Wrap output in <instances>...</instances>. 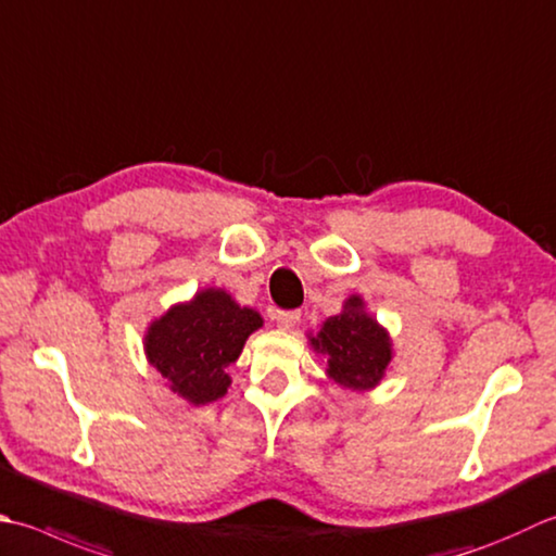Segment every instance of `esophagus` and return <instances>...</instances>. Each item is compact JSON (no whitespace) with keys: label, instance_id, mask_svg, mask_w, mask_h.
Returning <instances> with one entry per match:
<instances>
[{"label":"esophagus","instance_id":"esophagus-1","mask_svg":"<svg viewBox=\"0 0 556 556\" xmlns=\"http://www.w3.org/2000/svg\"><path fill=\"white\" fill-rule=\"evenodd\" d=\"M275 320H277V328L293 330L301 320V313L299 311H279V313H275Z\"/></svg>","mask_w":556,"mask_h":556}]
</instances>
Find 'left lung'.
<instances>
[{
	"label": "left lung",
	"instance_id": "1",
	"mask_svg": "<svg viewBox=\"0 0 556 556\" xmlns=\"http://www.w3.org/2000/svg\"><path fill=\"white\" fill-rule=\"evenodd\" d=\"M308 340L315 352L328 356V378L358 393L376 388L393 362L388 330L366 313V303L356 293L344 301L340 315L325 320Z\"/></svg>",
	"mask_w": 556,
	"mask_h": 556
}]
</instances>
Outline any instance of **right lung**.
Returning <instances> with one entry per match:
<instances>
[{"label":"right lung","mask_w":556,"mask_h":556,"mask_svg":"<svg viewBox=\"0 0 556 556\" xmlns=\"http://www.w3.org/2000/svg\"><path fill=\"white\" fill-rule=\"evenodd\" d=\"M260 328L257 311L238 306L224 289H202L149 325L144 352L173 393L200 407L226 395L231 386L226 366Z\"/></svg>","instance_id":"1"}]
</instances>
